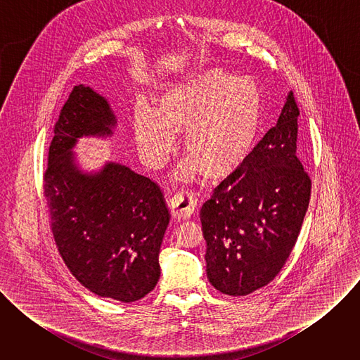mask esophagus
I'll return each mask as SVG.
<instances>
[{
	"mask_svg": "<svg viewBox=\"0 0 360 360\" xmlns=\"http://www.w3.org/2000/svg\"><path fill=\"white\" fill-rule=\"evenodd\" d=\"M169 207L174 218L185 219L193 214L196 208V199L191 192L181 191L169 199Z\"/></svg>",
	"mask_w": 360,
	"mask_h": 360,
	"instance_id": "34e87169",
	"label": "esophagus"
}]
</instances>
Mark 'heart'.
Instances as JSON below:
<instances>
[{
    "label": "heart",
    "mask_w": 360,
    "mask_h": 360,
    "mask_svg": "<svg viewBox=\"0 0 360 360\" xmlns=\"http://www.w3.org/2000/svg\"><path fill=\"white\" fill-rule=\"evenodd\" d=\"M262 125V96L250 79L210 68L165 85L149 112L134 118V138L142 158L162 165L175 146L174 132L185 131L191 158L181 178L198 169L221 179L239 169L255 149Z\"/></svg>",
    "instance_id": "1"
}]
</instances>
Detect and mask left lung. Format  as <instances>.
I'll return each instance as SVG.
<instances>
[{
    "label": "left lung",
    "mask_w": 360,
    "mask_h": 360,
    "mask_svg": "<svg viewBox=\"0 0 360 360\" xmlns=\"http://www.w3.org/2000/svg\"><path fill=\"white\" fill-rule=\"evenodd\" d=\"M299 108L293 92L274 128L200 210L207 275L215 289L245 296L281 272L311 199V178L296 157Z\"/></svg>",
    "instance_id": "left-lung-1"
}]
</instances>
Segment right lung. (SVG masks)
<instances>
[{
    "mask_svg": "<svg viewBox=\"0 0 360 360\" xmlns=\"http://www.w3.org/2000/svg\"><path fill=\"white\" fill-rule=\"evenodd\" d=\"M115 125L104 96L74 86L54 127L44 196L58 250L77 281L101 297L129 303L158 283L171 215L158 184L125 165L108 162L95 174L78 169V138L112 135Z\"/></svg>",
    "mask_w": 360,
    "mask_h": 360,
    "instance_id": "1",
    "label": "right lung"
}]
</instances>
